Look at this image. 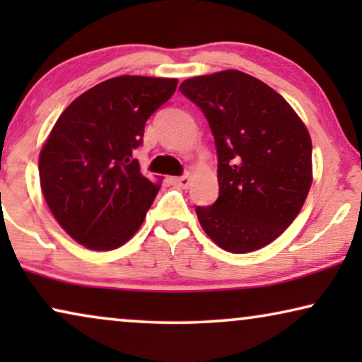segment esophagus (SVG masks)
<instances>
[{
	"label": "esophagus",
	"instance_id": "esophagus-1",
	"mask_svg": "<svg viewBox=\"0 0 362 362\" xmlns=\"http://www.w3.org/2000/svg\"><path fill=\"white\" fill-rule=\"evenodd\" d=\"M171 182L173 185L182 187V189H186V187H189V185H191V177H189V175H182L177 177H171Z\"/></svg>",
	"mask_w": 362,
	"mask_h": 362
}]
</instances>
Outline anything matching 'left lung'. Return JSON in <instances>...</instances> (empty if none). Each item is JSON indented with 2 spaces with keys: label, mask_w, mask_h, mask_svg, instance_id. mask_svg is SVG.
Returning a JSON list of instances; mask_svg holds the SVG:
<instances>
[{
  "label": "left lung",
  "mask_w": 362,
  "mask_h": 362,
  "mask_svg": "<svg viewBox=\"0 0 362 362\" xmlns=\"http://www.w3.org/2000/svg\"><path fill=\"white\" fill-rule=\"evenodd\" d=\"M180 90L209 122L219 197L197 206L201 227L221 249H262L288 227L313 181L311 138L290 103L259 78L222 71L187 78Z\"/></svg>",
  "instance_id": "1"
}]
</instances>
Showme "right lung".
Wrapping results in <instances>:
<instances>
[{
  "instance_id": "right-lung-1",
  "label": "right lung",
  "mask_w": 362,
  "mask_h": 362,
  "mask_svg": "<svg viewBox=\"0 0 362 362\" xmlns=\"http://www.w3.org/2000/svg\"><path fill=\"white\" fill-rule=\"evenodd\" d=\"M176 86V78L113 77L57 118L39 155L41 189L62 229L87 249H117L145 221L160 182L141 175L133 151Z\"/></svg>"
}]
</instances>
